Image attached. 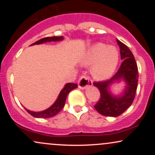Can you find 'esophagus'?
Instances as JSON below:
<instances>
[{"label":"esophagus","instance_id":"1","mask_svg":"<svg viewBox=\"0 0 155 155\" xmlns=\"http://www.w3.org/2000/svg\"><path fill=\"white\" fill-rule=\"evenodd\" d=\"M92 85V81L87 76H81L78 81V86L80 89H85Z\"/></svg>","mask_w":155,"mask_h":155}]
</instances>
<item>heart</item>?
Masks as SVG:
<instances>
[{
	"label": "heart",
	"instance_id": "heart-1",
	"mask_svg": "<svg viewBox=\"0 0 155 155\" xmlns=\"http://www.w3.org/2000/svg\"><path fill=\"white\" fill-rule=\"evenodd\" d=\"M119 61V51L116 47L97 43L88 49L84 63L92 65L91 72L97 79H108L114 72Z\"/></svg>",
	"mask_w": 155,
	"mask_h": 155
}]
</instances>
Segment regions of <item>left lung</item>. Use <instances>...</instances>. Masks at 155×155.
I'll return each mask as SVG.
<instances>
[{"instance_id": "8db88e82", "label": "left lung", "mask_w": 155, "mask_h": 155, "mask_svg": "<svg viewBox=\"0 0 155 155\" xmlns=\"http://www.w3.org/2000/svg\"><path fill=\"white\" fill-rule=\"evenodd\" d=\"M120 48L121 59L123 60L120 68L111 79L101 81H94L93 84L98 88L101 97L94 108L104 116L118 117L128 108L134 101L138 86V70L132 51L125 44L117 40ZM123 78L127 86L121 97H113L108 92L109 85L117 80Z\"/></svg>"}]
</instances>
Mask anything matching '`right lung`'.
<instances>
[{
    "label": "right lung",
    "mask_w": 155,
    "mask_h": 155,
    "mask_svg": "<svg viewBox=\"0 0 155 155\" xmlns=\"http://www.w3.org/2000/svg\"><path fill=\"white\" fill-rule=\"evenodd\" d=\"M63 36H52V37H46V38H41L40 40L37 41L35 43L32 44L31 45H35V44H40L42 43H45V42L48 41H61L63 40ZM77 87V84L74 83H68L65 85L64 88L61 90L59 96H58V99L55 101L54 104L47 108V110L43 111L40 112H34L28 110L25 108V110L30 114L32 115L33 117H36V118H49V117H54L55 115L58 114L59 112L63 109V108L65 106V100H66V97L68 94L69 93V92L71 91L72 90Z\"/></svg>",
    "instance_id": "obj_1"
}]
</instances>
